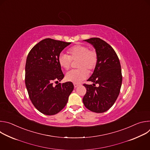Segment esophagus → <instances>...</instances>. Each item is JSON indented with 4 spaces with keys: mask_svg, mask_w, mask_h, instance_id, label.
<instances>
[{
    "mask_svg": "<svg viewBox=\"0 0 150 150\" xmlns=\"http://www.w3.org/2000/svg\"><path fill=\"white\" fill-rule=\"evenodd\" d=\"M79 85H80L79 83H74V87H75V88H76L77 87H78Z\"/></svg>",
    "mask_w": 150,
    "mask_h": 150,
    "instance_id": "1",
    "label": "esophagus"
}]
</instances>
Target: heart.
<instances>
[{"mask_svg":"<svg viewBox=\"0 0 150 150\" xmlns=\"http://www.w3.org/2000/svg\"><path fill=\"white\" fill-rule=\"evenodd\" d=\"M69 56L65 53H60L58 57V62L60 67L69 69L72 60H78L77 68L79 69L72 70L66 74L67 81L74 83H79L88 75L87 71H91L96 66L97 62V53L94 50L83 45H76L68 50Z\"/></svg>","mask_w":150,"mask_h":150,"instance_id":"b5f03b06","label":"heart"}]
</instances>
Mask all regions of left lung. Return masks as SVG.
<instances>
[{
	"label": "left lung",
	"mask_w": 150,
	"mask_h": 150,
	"mask_svg": "<svg viewBox=\"0 0 150 150\" xmlns=\"http://www.w3.org/2000/svg\"><path fill=\"white\" fill-rule=\"evenodd\" d=\"M96 50L97 62L92 75L87 80L98 87L83 84L87 93L82 101L84 105L96 113L108 110L115 103L120 93L122 76L119 59L114 49L99 38L85 40Z\"/></svg>",
	"instance_id": "left-lung-1"
}]
</instances>
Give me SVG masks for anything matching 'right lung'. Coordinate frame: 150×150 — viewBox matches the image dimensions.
I'll list each match as a JSON object with an SVG mask.
<instances>
[{"label":"right lung","instance_id":"1","mask_svg":"<svg viewBox=\"0 0 150 150\" xmlns=\"http://www.w3.org/2000/svg\"><path fill=\"white\" fill-rule=\"evenodd\" d=\"M71 42L45 38L29 52L25 64V85L35 108L46 115L62 110L74 90L71 82L54 85L64 78L58 57Z\"/></svg>","mask_w":150,"mask_h":150}]
</instances>
